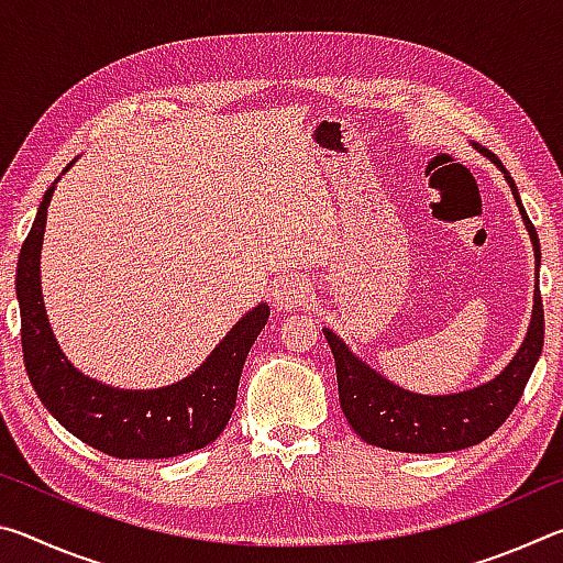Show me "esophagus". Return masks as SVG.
<instances>
[{
	"label": "esophagus",
	"mask_w": 563,
	"mask_h": 563,
	"mask_svg": "<svg viewBox=\"0 0 563 563\" xmlns=\"http://www.w3.org/2000/svg\"><path fill=\"white\" fill-rule=\"evenodd\" d=\"M273 300L280 310H298L312 300V288L300 278H285L275 285Z\"/></svg>",
	"instance_id": "esophagus-1"
}]
</instances>
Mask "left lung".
I'll return each mask as SVG.
<instances>
[{"label":"left lung","instance_id":"8db88e82","mask_svg":"<svg viewBox=\"0 0 563 563\" xmlns=\"http://www.w3.org/2000/svg\"><path fill=\"white\" fill-rule=\"evenodd\" d=\"M472 146L482 156H487L509 184L514 201L519 206L521 221L529 231L533 263H537L539 273V235L533 231L527 211H523L517 184H514L509 170L501 166V161L489 148L479 144ZM322 335H325L332 357H335L340 407L352 430L360 434V440L383 446V450L409 454L456 452L487 440L504 419L511 415V409L517 407L523 387H527L533 367H537L541 347H544V305H541V292L537 285L531 322L517 355L489 383L452 395L409 393V389L395 385L393 379L379 375L375 367H369L365 360L357 357L330 328H322Z\"/></svg>","mask_w":563,"mask_h":563}]
</instances>
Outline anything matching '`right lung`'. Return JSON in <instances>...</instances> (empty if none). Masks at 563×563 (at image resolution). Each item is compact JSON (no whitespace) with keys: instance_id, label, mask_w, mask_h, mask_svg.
Returning <instances> with one entry per match:
<instances>
[{"instance_id":"obj_1","label":"right lung","mask_w":563,"mask_h":563,"mask_svg":"<svg viewBox=\"0 0 563 563\" xmlns=\"http://www.w3.org/2000/svg\"><path fill=\"white\" fill-rule=\"evenodd\" d=\"M56 184L59 178L46 188L16 263L24 367L36 397L76 440L119 460H168L203 450L218 440L233 415L245 357L268 322L271 308L261 302L245 312L203 365L174 385L121 389L84 375L56 342L42 298L40 261L46 208Z\"/></svg>"}]
</instances>
